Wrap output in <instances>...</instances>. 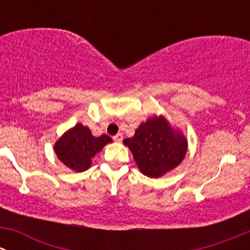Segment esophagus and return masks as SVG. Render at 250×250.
Listing matches in <instances>:
<instances>
[{
	"label": "esophagus",
	"instance_id": "obj_1",
	"mask_svg": "<svg viewBox=\"0 0 250 250\" xmlns=\"http://www.w3.org/2000/svg\"><path fill=\"white\" fill-rule=\"evenodd\" d=\"M113 140L117 141V143H121V141L123 140V135H122V133H118V134H116L115 137H113Z\"/></svg>",
	"mask_w": 250,
	"mask_h": 250
}]
</instances>
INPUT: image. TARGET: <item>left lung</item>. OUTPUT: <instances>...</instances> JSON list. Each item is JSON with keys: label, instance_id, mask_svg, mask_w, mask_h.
Masks as SVG:
<instances>
[{"label": "left lung", "instance_id": "left-lung-1", "mask_svg": "<svg viewBox=\"0 0 250 250\" xmlns=\"http://www.w3.org/2000/svg\"><path fill=\"white\" fill-rule=\"evenodd\" d=\"M138 168L148 178H161L175 169L188 152V139L163 115L141 122L134 137L123 140Z\"/></svg>", "mask_w": 250, "mask_h": 250}]
</instances>
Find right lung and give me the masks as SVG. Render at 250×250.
I'll list each match as a JSON object with an SVG mask.
<instances>
[{"mask_svg": "<svg viewBox=\"0 0 250 250\" xmlns=\"http://www.w3.org/2000/svg\"><path fill=\"white\" fill-rule=\"evenodd\" d=\"M109 143H112L109 135L94 137L89 128L77 123L55 141L54 152L60 162L80 173L92 166V158Z\"/></svg>", "mask_w": 250, "mask_h": 250, "instance_id": "add662e5", "label": "right lung"}]
</instances>
